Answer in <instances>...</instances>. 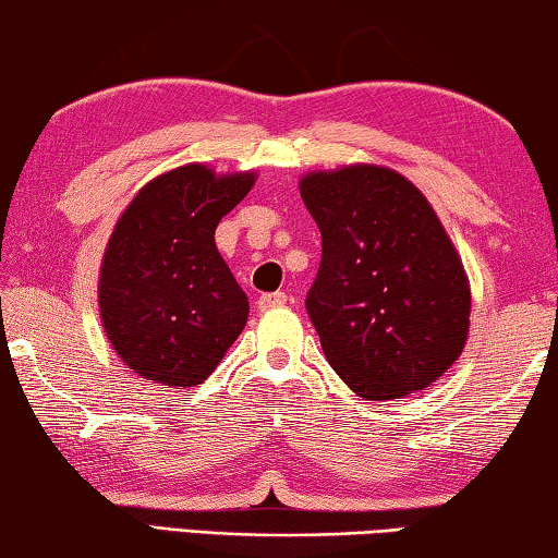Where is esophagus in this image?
I'll return each mask as SVG.
<instances>
[{"mask_svg": "<svg viewBox=\"0 0 558 558\" xmlns=\"http://www.w3.org/2000/svg\"><path fill=\"white\" fill-rule=\"evenodd\" d=\"M288 302V295L286 292H268V295H260L258 298V307L266 313V310H276V307H282Z\"/></svg>", "mask_w": 558, "mask_h": 558, "instance_id": "1", "label": "esophagus"}]
</instances>
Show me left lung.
Masks as SVG:
<instances>
[{
  "mask_svg": "<svg viewBox=\"0 0 558 558\" xmlns=\"http://www.w3.org/2000/svg\"><path fill=\"white\" fill-rule=\"evenodd\" d=\"M323 233L307 313L332 369L366 401L428 389L462 354L470 280L436 209L381 165L300 177Z\"/></svg>",
  "mask_w": 558,
  "mask_h": 558,
  "instance_id": "1",
  "label": "left lung"
}]
</instances>
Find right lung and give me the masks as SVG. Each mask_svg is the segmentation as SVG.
<instances>
[{"instance_id": "1", "label": "right lung", "mask_w": 558, "mask_h": 558, "mask_svg": "<svg viewBox=\"0 0 558 558\" xmlns=\"http://www.w3.org/2000/svg\"><path fill=\"white\" fill-rule=\"evenodd\" d=\"M256 179L182 165L149 179L120 214L100 260L98 307L108 342L140 379L202 384L243 332L248 298L214 231Z\"/></svg>"}]
</instances>
